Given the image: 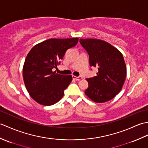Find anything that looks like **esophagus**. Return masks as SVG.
I'll use <instances>...</instances> for the list:
<instances>
[{
    "instance_id": "esophagus-1",
    "label": "esophagus",
    "mask_w": 148,
    "mask_h": 148,
    "mask_svg": "<svg viewBox=\"0 0 148 148\" xmlns=\"http://www.w3.org/2000/svg\"><path fill=\"white\" fill-rule=\"evenodd\" d=\"M72 77H73V79H74V80H76V81H79V80H81V79L83 78L81 76L76 77V76H72Z\"/></svg>"
}]
</instances>
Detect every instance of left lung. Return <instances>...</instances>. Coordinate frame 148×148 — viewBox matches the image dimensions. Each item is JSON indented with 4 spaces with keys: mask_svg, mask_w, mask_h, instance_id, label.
<instances>
[{
    "mask_svg": "<svg viewBox=\"0 0 148 148\" xmlns=\"http://www.w3.org/2000/svg\"><path fill=\"white\" fill-rule=\"evenodd\" d=\"M86 50L91 67H98L97 76L86 79L88 88L84 93L92 101L103 103L120 92L127 76V66L122 53L111 44L96 39H80Z\"/></svg>",
    "mask_w": 148,
    "mask_h": 148,
    "instance_id": "8db88e82",
    "label": "left lung"
}]
</instances>
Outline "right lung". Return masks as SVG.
<instances>
[{
	"label": "right lung",
	"mask_w": 148,
	"mask_h": 148,
	"mask_svg": "<svg viewBox=\"0 0 148 148\" xmlns=\"http://www.w3.org/2000/svg\"><path fill=\"white\" fill-rule=\"evenodd\" d=\"M79 39H49L34 46L23 67L25 85L30 97L39 104L51 106L64 95L72 76L53 71L60 64L65 51L76 46Z\"/></svg>",
	"instance_id": "add662e5"
}]
</instances>
